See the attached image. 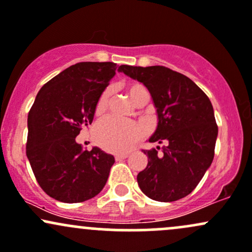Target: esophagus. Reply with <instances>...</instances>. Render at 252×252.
Segmentation results:
<instances>
[{
	"label": "esophagus",
	"instance_id": "esophagus-1",
	"mask_svg": "<svg viewBox=\"0 0 252 252\" xmlns=\"http://www.w3.org/2000/svg\"><path fill=\"white\" fill-rule=\"evenodd\" d=\"M127 156H128V155H127V154H119V155H115V159H117V160L125 159V158H127Z\"/></svg>",
	"mask_w": 252,
	"mask_h": 252
}]
</instances>
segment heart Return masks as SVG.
Listing matches in <instances>:
<instances>
[{"mask_svg": "<svg viewBox=\"0 0 252 252\" xmlns=\"http://www.w3.org/2000/svg\"><path fill=\"white\" fill-rule=\"evenodd\" d=\"M129 97L133 102L137 104L145 96H149L148 90L143 84L129 83L127 87ZM112 96V88L108 87L101 93L98 96L97 102L95 104V114L100 115L106 111L108 107L109 100ZM143 135V129L138 124L133 121L123 120L115 117H104L95 125L94 128V138L95 141L101 146V148L111 152H125L131 146L140 139Z\"/></svg>", "mask_w": 252, "mask_h": 252, "instance_id": "heart-1", "label": "heart"}]
</instances>
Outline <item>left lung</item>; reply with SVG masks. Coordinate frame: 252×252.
<instances>
[{
	"mask_svg": "<svg viewBox=\"0 0 252 252\" xmlns=\"http://www.w3.org/2000/svg\"><path fill=\"white\" fill-rule=\"evenodd\" d=\"M119 71L148 88L157 109L158 125L150 143H163L143 150L148 165L137 176L150 199L171 202L187 196L210 168L214 157L218 126L208 96L190 78L160 65H120Z\"/></svg>",
	"mask_w": 252,
	"mask_h": 252,
	"instance_id": "1",
	"label": "left lung"
}]
</instances>
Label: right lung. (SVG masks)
<instances>
[{"label":"right lung","mask_w":252,"mask_h":252,"mask_svg":"<svg viewBox=\"0 0 252 252\" xmlns=\"http://www.w3.org/2000/svg\"><path fill=\"white\" fill-rule=\"evenodd\" d=\"M112 62H82L42 86L28 113L26 155L39 186L66 203L83 202L102 190L115 159L76 141L93 123L98 96L114 77Z\"/></svg>","instance_id":"obj_1"}]
</instances>
